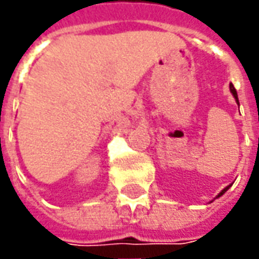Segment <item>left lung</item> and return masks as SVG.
<instances>
[{"instance_id": "left-lung-1", "label": "left lung", "mask_w": 259, "mask_h": 259, "mask_svg": "<svg viewBox=\"0 0 259 259\" xmlns=\"http://www.w3.org/2000/svg\"><path fill=\"white\" fill-rule=\"evenodd\" d=\"M230 91H231V93H233V96H234V98H235V100H237V103H238V95H237V91H235V88H234L233 83L230 85ZM238 105H240V103H238ZM228 189H230V186H228V187H226V189L223 190V191H221V193H220V194H218L217 197L223 196V194H224V193H226V191H227V190H228Z\"/></svg>"}]
</instances>
